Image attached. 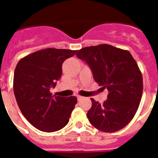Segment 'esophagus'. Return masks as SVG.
I'll return each instance as SVG.
<instances>
[{
  "instance_id": "34e87169",
  "label": "esophagus",
  "mask_w": 158,
  "mask_h": 158,
  "mask_svg": "<svg viewBox=\"0 0 158 158\" xmlns=\"http://www.w3.org/2000/svg\"><path fill=\"white\" fill-rule=\"evenodd\" d=\"M77 100H78V101H80V100H81L82 99H84V97H83V96H77Z\"/></svg>"
}]
</instances>
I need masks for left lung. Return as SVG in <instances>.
<instances>
[{"label":"left lung","mask_w":158,"mask_h":158,"mask_svg":"<svg viewBox=\"0 0 158 158\" xmlns=\"http://www.w3.org/2000/svg\"><path fill=\"white\" fill-rule=\"evenodd\" d=\"M76 55L91 68L96 83L108 91L103 104L91 99L87 113L90 123L107 133L125 127L136 114L142 96V75L136 61L128 51L108 44L84 47Z\"/></svg>","instance_id":"obj_1"}]
</instances>
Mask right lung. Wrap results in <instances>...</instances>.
<instances>
[{
    "label": "right lung",
    "instance_id": "add662e5",
    "mask_svg": "<svg viewBox=\"0 0 158 158\" xmlns=\"http://www.w3.org/2000/svg\"><path fill=\"white\" fill-rule=\"evenodd\" d=\"M77 51L47 48L19 60L13 77V90L23 116L44 132L59 131L69 123L77 103L76 96H52L51 86L62 76V65Z\"/></svg>",
    "mask_w": 158,
    "mask_h": 158
}]
</instances>
